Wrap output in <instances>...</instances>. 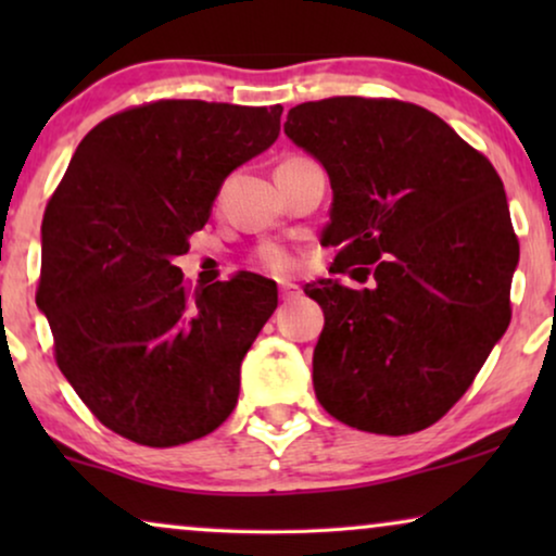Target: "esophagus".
Segmentation results:
<instances>
[{
    "instance_id": "obj_1",
    "label": "esophagus",
    "mask_w": 556,
    "mask_h": 556,
    "mask_svg": "<svg viewBox=\"0 0 556 556\" xmlns=\"http://www.w3.org/2000/svg\"><path fill=\"white\" fill-rule=\"evenodd\" d=\"M278 295H280V301H283V303H291L293 299H299V288L291 286V283H280Z\"/></svg>"
}]
</instances>
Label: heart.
I'll return each mask as SVG.
<instances>
[{
	"label": "heart",
	"mask_w": 556,
	"mask_h": 556,
	"mask_svg": "<svg viewBox=\"0 0 556 556\" xmlns=\"http://www.w3.org/2000/svg\"><path fill=\"white\" fill-rule=\"evenodd\" d=\"M255 261H257V265H263L265 270L278 273V276H286V273L295 270V263H299L291 250L283 245H276V242H268V245L257 248Z\"/></svg>",
	"instance_id": "1"
}]
</instances>
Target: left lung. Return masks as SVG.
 <instances>
[{"label":"left lung","mask_w":556,"mask_h":556,"mask_svg":"<svg viewBox=\"0 0 556 556\" xmlns=\"http://www.w3.org/2000/svg\"><path fill=\"white\" fill-rule=\"evenodd\" d=\"M286 136L331 179L318 280L314 390L349 428L409 435L458 402L511 321L519 263L504 181L443 118L394 98L337 96L288 111Z\"/></svg>","instance_id":"left-lung-1"}]
</instances>
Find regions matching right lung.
Returning <instances> with one entry per match:
<instances>
[{"instance_id":"add662e5","label":"right lung","mask_w":556,"mask_h":556,"mask_svg":"<svg viewBox=\"0 0 556 556\" xmlns=\"http://www.w3.org/2000/svg\"><path fill=\"white\" fill-rule=\"evenodd\" d=\"M283 105L154 101L90 128L42 217L37 308L55 362L121 438L172 447L238 405L240 364L278 306L238 273L189 291L174 257L232 169L278 139Z\"/></svg>"}]
</instances>
